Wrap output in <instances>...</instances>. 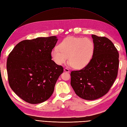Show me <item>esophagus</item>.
<instances>
[{
  "mask_svg": "<svg viewBox=\"0 0 127 127\" xmlns=\"http://www.w3.org/2000/svg\"><path fill=\"white\" fill-rule=\"evenodd\" d=\"M64 71L67 72H70V70H69V69H68L67 68H64Z\"/></svg>",
  "mask_w": 127,
  "mask_h": 127,
  "instance_id": "esophagus-1",
  "label": "esophagus"
}]
</instances>
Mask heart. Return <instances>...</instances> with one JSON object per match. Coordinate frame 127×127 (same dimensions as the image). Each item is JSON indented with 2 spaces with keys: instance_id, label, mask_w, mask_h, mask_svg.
<instances>
[{
  "instance_id": "heart-1",
  "label": "heart",
  "mask_w": 127,
  "mask_h": 127,
  "mask_svg": "<svg viewBox=\"0 0 127 127\" xmlns=\"http://www.w3.org/2000/svg\"><path fill=\"white\" fill-rule=\"evenodd\" d=\"M94 50L93 42L88 38L68 36L61 42L59 48L52 50L51 57L59 65L64 64L69 57L70 64L75 68H83L91 60Z\"/></svg>"
}]
</instances>
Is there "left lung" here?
<instances>
[{"instance_id":"left-lung-1","label":"left lung","mask_w":127,"mask_h":127,"mask_svg":"<svg viewBox=\"0 0 127 127\" xmlns=\"http://www.w3.org/2000/svg\"><path fill=\"white\" fill-rule=\"evenodd\" d=\"M93 57L86 66L71 72L70 84L75 93L86 100H94L108 92L116 80L119 64V52L111 40L92 35Z\"/></svg>"}]
</instances>
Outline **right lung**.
Returning a JSON list of instances; mask_svg holds the SVG:
<instances>
[{
    "label": "right lung",
    "mask_w": 127,
    "mask_h": 127,
    "mask_svg": "<svg viewBox=\"0 0 127 127\" xmlns=\"http://www.w3.org/2000/svg\"><path fill=\"white\" fill-rule=\"evenodd\" d=\"M56 36L25 40L18 43L7 60L9 86L23 100L30 104L47 101L64 68L52 60Z\"/></svg>",
    "instance_id": "add662e5"
}]
</instances>
